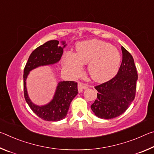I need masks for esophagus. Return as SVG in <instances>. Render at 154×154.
I'll return each mask as SVG.
<instances>
[{
    "instance_id": "34e87169",
    "label": "esophagus",
    "mask_w": 154,
    "mask_h": 154,
    "mask_svg": "<svg viewBox=\"0 0 154 154\" xmlns=\"http://www.w3.org/2000/svg\"><path fill=\"white\" fill-rule=\"evenodd\" d=\"M88 88V85H84L82 83L79 82L78 83V91H79V92H82L83 90H85Z\"/></svg>"
}]
</instances>
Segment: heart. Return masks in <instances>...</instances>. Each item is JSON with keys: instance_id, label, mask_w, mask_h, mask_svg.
Here are the masks:
<instances>
[{"instance_id": "b5f03b06", "label": "heart", "mask_w": 154, "mask_h": 154, "mask_svg": "<svg viewBox=\"0 0 154 154\" xmlns=\"http://www.w3.org/2000/svg\"><path fill=\"white\" fill-rule=\"evenodd\" d=\"M121 61V54L116 47L105 41L93 39L80 43L76 54L67 51L64 67L70 74L76 76L82 71V64H88L90 76L96 82H102L116 75Z\"/></svg>"}]
</instances>
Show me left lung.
<instances>
[{"instance_id": "1", "label": "left lung", "mask_w": 154, "mask_h": 154, "mask_svg": "<svg viewBox=\"0 0 154 154\" xmlns=\"http://www.w3.org/2000/svg\"><path fill=\"white\" fill-rule=\"evenodd\" d=\"M122 62L118 74L111 80L95 86L97 99L91 105L96 116L113 119L124 113L134 100L138 74L131 54L122 46Z\"/></svg>"}]
</instances>
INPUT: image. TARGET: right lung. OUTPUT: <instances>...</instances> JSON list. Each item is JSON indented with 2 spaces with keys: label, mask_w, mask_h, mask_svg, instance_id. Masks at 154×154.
Returning a JSON list of instances; mask_svg holds the SVG:
<instances>
[{
  "label": "right lung",
  "mask_w": 154,
  "mask_h": 154,
  "mask_svg": "<svg viewBox=\"0 0 154 154\" xmlns=\"http://www.w3.org/2000/svg\"><path fill=\"white\" fill-rule=\"evenodd\" d=\"M60 46L59 41H49L38 47L29 56L24 70V92L25 100L36 116L45 121H60L66 116L70 104L78 94L77 83L72 81L60 82L56 88L54 98L45 105H35L28 95L26 80L30 71L41 66L54 64L60 61L63 54V49L66 45Z\"/></svg>",
  "instance_id": "add662e5"
}]
</instances>
